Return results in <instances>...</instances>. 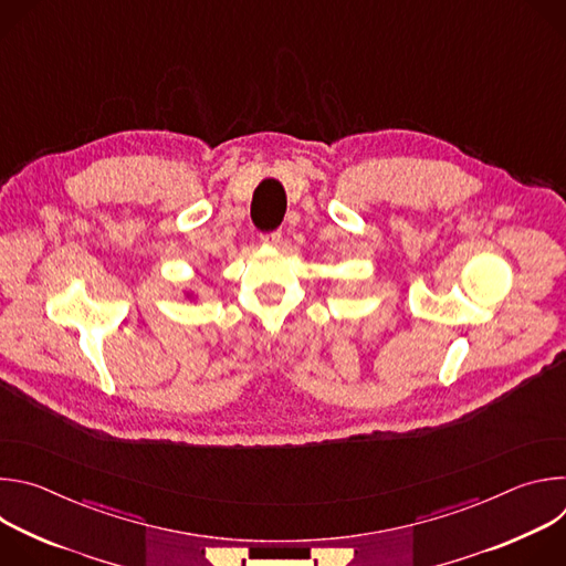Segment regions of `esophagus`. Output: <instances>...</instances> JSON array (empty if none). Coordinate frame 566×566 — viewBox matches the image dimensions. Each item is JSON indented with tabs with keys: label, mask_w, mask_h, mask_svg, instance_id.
Returning <instances> with one entry per match:
<instances>
[{
	"label": "esophagus",
	"mask_w": 566,
	"mask_h": 566,
	"mask_svg": "<svg viewBox=\"0 0 566 566\" xmlns=\"http://www.w3.org/2000/svg\"><path fill=\"white\" fill-rule=\"evenodd\" d=\"M280 241H282V232H280V230L262 234V244H266V247H277V244H280Z\"/></svg>",
	"instance_id": "1"
}]
</instances>
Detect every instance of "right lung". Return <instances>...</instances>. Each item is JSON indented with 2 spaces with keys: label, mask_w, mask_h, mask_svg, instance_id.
I'll return each instance as SVG.
<instances>
[{
  "label": "right lung",
  "mask_w": 566,
  "mask_h": 566,
  "mask_svg": "<svg viewBox=\"0 0 566 566\" xmlns=\"http://www.w3.org/2000/svg\"><path fill=\"white\" fill-rule=\"evenodd\" d=\"M186 297H195V293H192V291H186Z\"/></svg>",
  "instance_id": "add662e5"
}]
</instances>
